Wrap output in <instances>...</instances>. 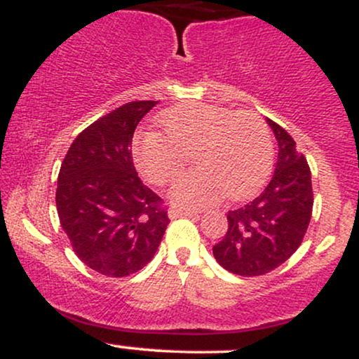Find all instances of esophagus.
<instances>
[{"label":"esophagus","mask_w":359,"mask_h":359,"mask_svg":"<svg viewBox=\"0 0 359 359\" xmlns=\"http://www.w3.org/2000/svg\"><path fill=\"white\" fill-rule=\"evenodd\" d=\"M199 217V212L197 211H191V209H170L168 211V217L170 219H177V217Z\"/></svg>","instance_id":"obj_1"}]
</instances>
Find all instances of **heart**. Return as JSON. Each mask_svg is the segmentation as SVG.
I'll use <instances>...</instances> for the list:
<instances>
[{
  "label": "heart",
  "instance_id": "b5f03b06",
  "mask_svg": "<svg viewBox=\"0 0 359 359\" xmlns=\"http://www.w3.org/2000/svg\"><path fill=\"white\" fill-rule=\"evenodd\" d=\"M163 133L147 131L135 142V160L148 182L165 185L179 177L194 151L197 168L180 177L168 197L182 208H205L224 194L243 199L255 192L273 163L270 128L251 111L205 102L175 106L158 116Z\"/></svg>",
  "mask_w": 359,
  "mask_h": 359
}]
</instances>
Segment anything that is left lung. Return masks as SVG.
Listing matches in <instances>:
<instances>
[{
	"instance_id": "1",
	"label": "left lung",
	"mask_w": 359,
	"mask_h": 359,
	"mask_svg": "<svg viewBox=\"0 0 359 359\" xmlns=\"http://www.w3.org/2000/svg\"><path fill=\"white\" fill-rule=\"evenodd\" d=\"M278 142L275 172L263 192L228 212V231L212 253L222 269L258 277L287 262L306 236L314 205L311 168L290 135L266 119Z\"/></svg>"
}]
</instances>
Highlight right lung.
<instances>
[{
  "label": "right lung",
  "mask_w": 359,
  "mask_h": 359,
  "mask_svg": "<svg viewBox=\"0 0 359 359\" xmlns=\"http://www.w3.org/2000/svg\"><path fill=\"white\" fill-rule=\"evenodd\" d=\"M156 101H131L82 130L60 165L55 204L82 263L128 277L154 258L170 222L163 201L140 180L131 140Z\"/></svg>",
  "instance_id": "add662e5"
}]
</instances>
